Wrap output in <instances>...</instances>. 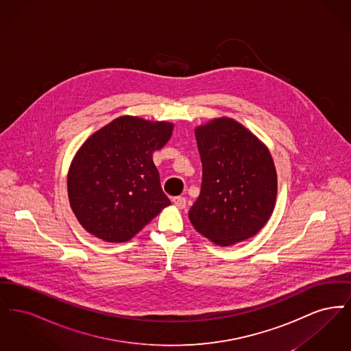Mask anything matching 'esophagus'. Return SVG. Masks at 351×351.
Returning a JSON list of instances; mask_svg holds the SVG:
<instances>
[{"mask_svg": "<svg viewBox=\"0 0 351 351\" xmlns=\"http://www.w3.org/2000/svg\"><path fill=\"white\" fill-rule=\"evenodd\" d=\"M172 202H173V205H175L176 208L183 209V208H185L186 200H185L184 197H182V196H176V197H173V199H172Z\"/></svg>", "mask_w": 351, "mask_h": 351, "instance_id": "34e87169", "label": "esophagus"}]
</instances>
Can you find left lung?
I'll list each match as a JSON object with an SVG mask.
<instances>
[{"instance_id":"1","label":"left lung","mask_w":351,"mask_h":351,"mask_svg":"<svg viewBox=\"0 0 351 351\" xmlns=\"http://www.w3.org/2000/svg\"><path fill=\"white\" fill-rule=\"evenodd\" d=\"M202 163L200 196L189 209L193 228L219 246L258 233L271 217L276 169L265 143L232 118L196 128Z\"/></svg>"}]
</instances>
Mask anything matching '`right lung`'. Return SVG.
<instances>
[{
  "label": "right lung",
  "mask_w": 351,
  "mask_h": 351,
  "mask_svg": "<svg viewBox=\"0 0 351 351\" xmlns=\"http://www.w3.org/2000/svg\"><path fill=\"white\" fill-rule=\"evenodd\" d=\"M172 130L171 122L122 116L84 142L67 188L69 205L88 233L126 242L171 204L152 152L167 143Z\"/></svg>",
  "instance_id": "right-lung-1"
}]
</instances>
